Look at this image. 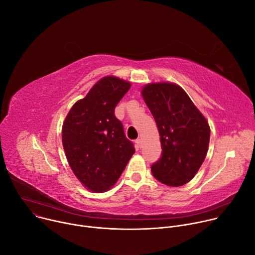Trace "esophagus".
I'll return each mask as SVG.
<instances>
[{
	"mask_svg": "<svg viewBox=\"0 0 255 255\" xmlns=\"http://www.w3.org/2000/svg\"><path fill=\"white\" fill-rule=\"evenodd\" d=\"M135 145H136V147H137L138 149L142 148V146H143L142 139H140V138H137V139H135Z\"/></svg>",
	"mask_w": 255,
	"mask_h": 255,
	"instance_id": "obj_1",
	"label": "esophagus"
}]
</instances>
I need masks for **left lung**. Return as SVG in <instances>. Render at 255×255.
Here are the masks:
<instances>
[{"label": "left lung", "instance_id": "obj_1", "mask_svg": "<svg viewBox=\"0 0 255 255\" xmlns=\"http://www.w3.org/2000/svg\"><path fill=\"white\" fill-rule=\"evenodd\" d=\"M142 95L155 119L162 147L153 176L168 186L190 181L208 153L211 129L188 95L172 83L149 84Z\"/></svg>", "mask_w": 255, "mask_h": 255}]
</instances>
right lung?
I'll use <instances>...</instances> for the list:
<instances>
[{
  "mask_svg": "<svg viewBox=\"0 0 255 255\" xmlns=\"http://www.w3.org/2000/svg\"><path fill=\"white\" fill-rule=\"evenodd\" d=\"M129 88L128 82L117 77L102 78L73 105L63 125L68 162L77 178L92 191L103 192L115 185L135 152L115 116L116 106Z\"/></svg>",
  "mask_w": 255,
  "mask_h": 255,
  "instance_id": "right-lung-1",
  "label": "right lung"
}]
</instances>
